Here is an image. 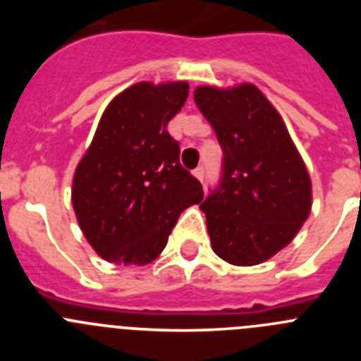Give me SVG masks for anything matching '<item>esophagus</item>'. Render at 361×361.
I'll list each match as a JSON object with an SVG mask.
<instances>
[{
  "mask_svg": "<svg viewBox=\"0 0 361 361\" xmlns=\"http://www.w3.org/2000/svg\"><path fill=\"white\" fill-rule=\"evenodd\" d=\"M193 175H195V177L199 178L200 183H202V180H204V168H202V166H199V168H197V170L193 171Z\"/></svg>",
  "mask_w": 361,
  "mask_h": 361,
  "instance_id": "esophagus-1",
  "label": "esophagus"
}]
</instances>
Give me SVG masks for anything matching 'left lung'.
Here are the masks:
<instances>
[{
    "mask_svg": "<svg viewBox=\"0 0 361 361\" xmlns=\"http://www.w3.org/2000/svg\"><path fill=\"white\" fill-rule=\"evenodd\" d=\"M195 103L224 149L222 180L200 204L212 247L257 266L295 238L311 213V177L283 119L251 82L197 86Z\"/></svg>",
    "mask_w": 361,
    "mask_h": 361,
    "instance_id": "8db88e82",
    "label": "left lung"
}]
</instances>
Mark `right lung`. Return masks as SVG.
<instances>
[{
  "label": "right lung",
  "mask_w": 361,
  "mask_h": 361,
  "mask_svg": "<svg viewBox=\"0 0 361 361\" xmlns=\"http://www.w3.org/2000/svg\"><path fill=\"white\" fill-rule=\"evenodd\" d=\"M186 81L135 82L111 99L72 183L79 228L117 266L153 262L177 219L204 197L166 126L184 106Z\"/></svg>",
  "instance_id": "right-lung-1"
}]
</instances>
